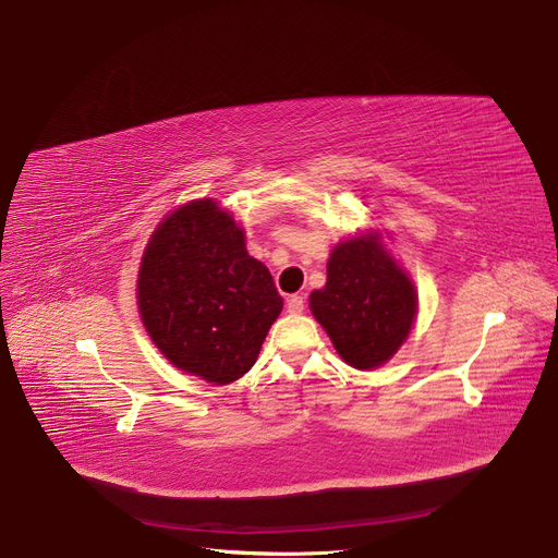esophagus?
Masks as SVG:
<instances>
[{"instance_id":"1","label":"esophagus","mask_w":558,"mask_h":558,"mask_svg":"<svg viewBox=\"0 0 558 558\" xmlns=\"http://www.w3.org/2000/svg\"><path fill=\"white\" fill-rule=\"evenodd\" d=\"M303 310H305V299H303V296L294 294V296H289V299H287V312H291V314H301Z\"/></svg>"}]
</instances>
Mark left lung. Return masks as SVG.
<instances>
[{"label": "left lung", "mask_w": 558, "mask_h": 558, "mask_svg": "<svg viewBox=\"0 0 558 558\" xmlns=\"http://www.w3.org/2000/svg\"><path fill=\"white\" fill-rule=\"evenodd\" d=\"M310 310L341 360L371 371L389 362L412 332L418 299L379 234L366 232L332 248L328 282L312 291Z\"/></svg>", "instance_id": "8db88e82"}]
</instances>
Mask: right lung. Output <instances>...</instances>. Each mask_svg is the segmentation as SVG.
Returning <instances> with one entry per match:
<instances>
[{
  "label": "right lung",
  "mask_w": 558,
  "mask_h": 558,
  "mask_svg": "<svg viewBox=\"0 0 558 558\" xmlns=\"http://www.w3.org/2000/svg\"><path fill=\"white\" fill-rule=\"evenodd\" d=\"M142 324L160 353L205 383L228 385L257 360L282 312L269 269L248 255L244 230L213 198L165 217L137 276Z\"/></svg>",
  "instance_id": "obj_1"
}]
</instances>
